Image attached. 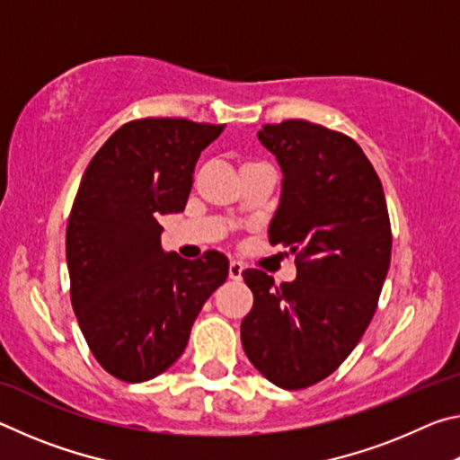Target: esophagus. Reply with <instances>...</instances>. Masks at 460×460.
I'll use <instances>...</instances> for the list:
<instances>
[{
	"instance_id": "1",
	"label": "esophagus",
	"mask_w": 460,
	"mask_h": 460,
	"mask_svg": "<svg viewBox=\"0 0 460 460\" xmlns=\"http://www.w3.org/2000/svg\"><path fill=\"white\" fill-rule=\"evenodd\" d=\"M241 274H243V263L231 261L229 263V278L231 279H241Z\"/></svg>"
}]
</instances>
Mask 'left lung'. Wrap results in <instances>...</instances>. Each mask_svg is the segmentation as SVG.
Instances as JSON below:
<instances>
[{"instance_id": "8db88e82", "label": "left lung", "mask_w": 460, "mask_h": 460, "mask_svg": "<svg viewBox=\"0 0 460 460\" xmlns=\"http://www.w3.org/2000/svg\"><path fill=\"white\" fill-rule=\"evenodd\" d=\"M282 166L270 243L296 255L294 282L245 270L253 308L241 342L253 367L284 389L318 384L361 341L392 260L384 186L359 144L341 131L288 119L258 131Z\"/></svg>"}]
</instances>
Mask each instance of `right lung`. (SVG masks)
<instances>
[{
  "mask_svg": "<svg viewBox=\"0 0 460 460\" xmlns=\"http://www.w3.org/2000/svg\"><path fill=\"white\" fill-rule=\"evenodd\" d=\"M223 126L178 118L123 123L93 155L66 225L71 302L101 367L128 384L166 371L229 274L219 252L160 247V215L184 211L200 152Z\"/></svg>",
  "mask_w": 460,
  "mask_h": 460,
  "instance_id": "obj_1",
  "label": "right lung"
}]
</instances>
